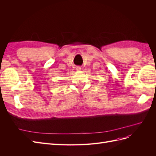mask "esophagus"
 I'll use <instances>...</instances> for the list:
<instances>
[{
	"mask_svg": "<svg viewBox=\"0 0 156 156\" xmlns=\"http://www.w3.org/2000/svg\"><path fill=\"white\" fill-rule=\"evenodd\" d=\"M76 70L78 71V72H80V71L81 70V68L80 67V66H77V67H76Z\"/></svg>",
	"mask_w": 156,
	"mask_h": 156,
	"instance_id": "esophagus-1",
	"label": "esophagus"
}]
</instances>
